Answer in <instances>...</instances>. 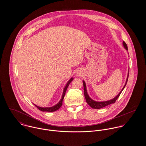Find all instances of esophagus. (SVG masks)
Returning <instances> with one entry per match:
<instances>
[{"label":"esophagus","instance_id":"esophagus-1","mask_svg":"<svg viewBox=\"0 0 146 146\" xmlns=\"http://www.w3.org/2000/svg\"><path fill=\"white\" fill-rule=\"evenodd\" d=\"M82 74H83V72H82V71H81L80 70V71H78L76 72V76H80L82 75Z\"/></svg>","mask_w":146,"mask_h":146}]
</instances>
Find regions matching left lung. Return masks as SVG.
Segmentation results:
<instances>
[{
    "instance_id": "obj_1",
    "label": "left lung",
    "mask_w": 146,
    "mask_h": 146,
    "mask_svg": "<svg viewBox=\"0 0 146 146\" xmlns=\"http://www.w3.org/2000/svg\"><path fill=\"white\" fill-rule=\"evenodd\" d=\"M123 46L124 48H125V49L127 51L128 49H127V45L125 43V42H123ZM129 68L128 70V73H127V78H126V82H125V85H124L123 89H121V90L119 92V93L115 97H114L113 98L111 99V100H110L108 101H94L93 100V99H92L88 93V92H87V89H86V83L85 82L84 80H83V83L84 85V96H85V100H86V102L88 104H89L92 108H95V109H100V108H102L103 107H104L109 104H114L115 102V101H116V100L119 98V97L120 96V94L121 93L122 91L124 90V89L125 88V86L126 85L127 83V80H128V76H129Z\"/></svg>"
}]
</instances>
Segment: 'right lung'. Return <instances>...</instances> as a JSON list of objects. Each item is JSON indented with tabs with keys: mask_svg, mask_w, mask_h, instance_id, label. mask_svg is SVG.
I'll return each mask as SVG.
<instances>
[{
	"mask_svg": "<svg viewBox=\"0 0 146 146\" xmlns=\"http://www.w3.org/2000/svg\"><path fill=\"white\" fill-rule=\"evenodd\" d=\"M74 80V78L72 77L71 78H70V79L67 82V83L66 84V85H65L64 88H63V91L62 94V97L60 100V101L57 104H55L54 106H52V107H39L36 104H34L39 110H40V111H43V112H54V111H56L57 110H58L62 105V102L64 98V96L65 95V93H66V90L69 85V84H70V83Z\"/></svg>",
	"mask_w": 146,
	"mask_h": 146,
	"instance_id": "add662e5",
	"label": "right lung"
}]
</instances>
